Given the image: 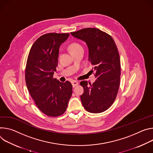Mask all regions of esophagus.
Returning <instances> with one entry per match:
<instances>
[{"label": "esophagus", "instance_id": "esophagus-1", "mask_svg": "<svg viewBox=\"0 0 153 153\" xmlns=\"http://www.w3.org/2000/svg\"><path fill=\"white\" fill-rule=\"evenodd\" d=\"M78 82L76 81H72V86L74 88H75L76 85H78Z\"/></svg>", "mask_w": 153, "mask_h": 153}]
</instances>
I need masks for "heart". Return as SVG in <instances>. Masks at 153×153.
I'll list each match as a JSON object with an SVG mask.
<instances>
[{
	"label": "heart",
	"instance_id": "heart-1",
	"mask_svg": "<svg viewBox=\"0 0 153 153\" xmlns=\"http://www.w3.org/2000/svg\"><path fill=\"white\" fill-rule=\"evenodd\" d=\"M70 50L71 51V52H74L75 50H76L80 48H82L81 45L78 43H73L70 45Z\"/></svg>",
	"mask_w": 153,
	"mask_h": 153
}]
</instances>
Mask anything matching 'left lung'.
I'll use <instances>...</instances> for the list:
<instances>
[{
    "label": "left lung",
    "instance_id": "obj_1",
    "mask_svg": "<svg viewBox=\"0 0 153 153\" xmlns=\"http://www.w3.org/2000/svg\"><path fill=\"white\" fill-rule=\"evenodd\" d=\"M71 35L86 42L89 61L93 65L96 80L92 84L82 81L84 92L80 96L82 105L91 113L107 110L114 103L119 89L121 67L119 53L112 38L95 28H86Z\"/></svg>",
    "mask_w": 153,
    "mask_h": 153
}]
</instances>
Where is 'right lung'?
<instances>
[{
    "label": "right lung",
    "instance_id": "add662e5",
    "mask_svg": "<svg viewBox=\"0 0 153 153\" xmlns=\"http://www.w3.org/2000/svg\"><path fill=\"white\" fill-rule=\"evenodd\" d=\"M69 33H47L39 37L30 50L25 69L28 92L39 110L50 117L65 111L72 94L69 81L53 78L58 65L59 48Z\"/></svg>",
    "mask_w": 153,
    "mask_h": 153
}]
</instances>
